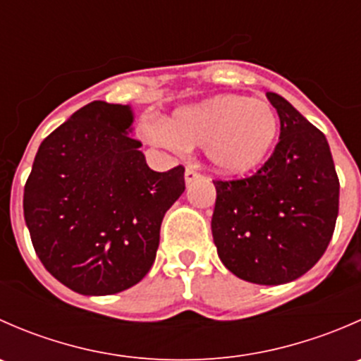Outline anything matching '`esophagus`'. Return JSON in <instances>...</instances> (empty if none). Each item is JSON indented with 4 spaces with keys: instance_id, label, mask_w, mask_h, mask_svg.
<instances>
[{
    "instance_id": "1",
    "label": "esophagus",
    "mask_w": 361,
    "mask_h": 361,
    "mask_svg": "<svg viewBox=\"0 0 361 361\" xmlns=\"http://www.w3.org/2000/svg\"><path fill=\"white\" fill-rule=\"evenodd\" d=\"M199 178H201V174H199L197 171L192 169V167H187V171H185V183L190 185L194 183L195 180H199Z\"/></svg>"
}]
</instances>
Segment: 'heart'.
Segmentation results:
<instances>
[{"label": "heart", "mask_w": 361, "mask_h": 361, "mask_svg": "<svg viewBox=\"0 0 361 361\" xmlns=\"http://www.w3.org/2000/svg\"><path fill=\"white\" fill-rule=\"evenodd\" d=\"M278 134L276 111L264 101L239 94L185 104L164 126L145 129V137L159 147H204L211 166L227 176L258 169L271 155Z\"/></svg>", "instance_id": "b5f03b06"}]
</instances>
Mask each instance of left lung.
I'll use <instances>...</instances> for the list:
<instances>
[{
    "instance_id": "8db88e82",
    "label": "left lung",
    "mask_w": 361,
    "mask_h": 361,
    "mask_svg": "<svg viewBox=\"0 0 361 361\" xmlns=\"http://www.w3.org/2000/svg\"><path fill=\"white\" fill-rule=\"evenodd\" d=\"M281 122L271 159L250 178L213 181L211 232L225 267L245 281L283 285L322 258L338 214V178L325 134L267 92Z\"/></svg>"
}]
</instances>
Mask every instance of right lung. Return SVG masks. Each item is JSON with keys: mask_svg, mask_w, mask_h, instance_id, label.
<instances>
[{"mask_svg": "<svg viewBox=\"0 0 361 361\" xmlns=\"http://www.w3.org/2000/svg\"><path fill=\"white\" fill-rule=\"evenodd\" d=\"M129 104L92 101L42 141L24 187V218L47 271L82 295L123 292L154 265L185 169L157 173L129 136Z\"/></svg>", "mask_w": 361, "mask_h": 361, "instance_id": "right-lung-1", "label": "right lung"}]
</instances>
